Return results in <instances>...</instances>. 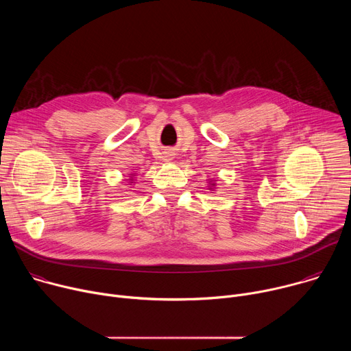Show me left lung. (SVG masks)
I'll list each match as a JSON object with an SVG mask.
<instances>
[{
    "instance_id": "8db88e82",
    "label": "left lung",
    "mask_w": 351,
    "mask_h": 351,
    "mask_svg": "<svg viewBox=\"0 0 351 351\" xmlns=\"http://www.w3.org/2000/svg\"><path fill=\"white\" fill-rule=\"evenodd\" d=\"M215 186H217V183H215V182H213V180H210V186H208V190L214 191V190H215Z\"/></svg>"
}]
</instances>
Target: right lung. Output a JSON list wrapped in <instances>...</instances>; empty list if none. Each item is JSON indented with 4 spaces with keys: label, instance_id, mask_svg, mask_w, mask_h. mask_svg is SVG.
I'll list each match as a JSON object with an SVG mask.
<instances>
[{
    "label": "right lung",
    "instance_id": "obj_1",
    "mask_svg": "<svg viewBox=\"0 0 351 351\" xmlns=\"http://www.w3.org/2000/svg\"><path fill=\"white\" fill-rule=\"evenodd\" d=\"M134 178H136V173H129V178L126 179L130 184H134Z\"/></svg>",
    "mask_w": 351,
    "mask_h": 351
}]
</instances>
